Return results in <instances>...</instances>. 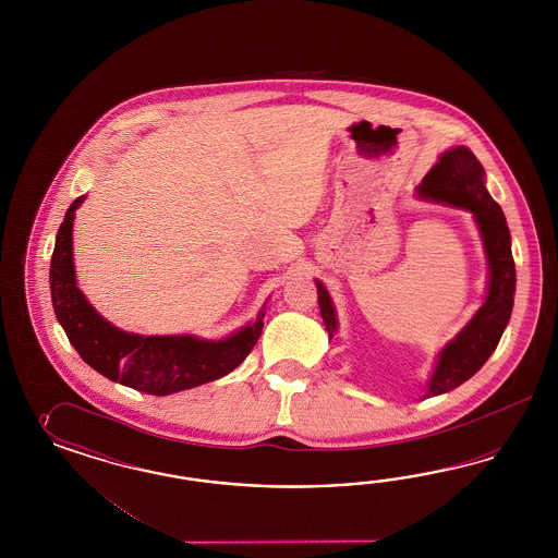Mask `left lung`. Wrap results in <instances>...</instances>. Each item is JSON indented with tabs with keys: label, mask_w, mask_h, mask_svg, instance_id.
Instances as JSON below:
<instances>
[{
	"label": "left lung",
	"mask_w": 558,
	"mask_h": 558,
	"mask_svg": "<svg viewBox=\"0 0 558 558\" xmlns=\"http://www.w3.org/2000/svg\"><path fill=\"white\" fill-rule=\"evenodd\" d=\"M417 196L432 203L452 204L473 213L489 262L487 299L469 325L439 352L436 371L427 383V392L423 395L425 399L457 389L466 383L495 352L513 308L515 264L504 210L490 198L485 187V169L473 151L466 147H454L441 153L438 163L429 169V173L417 186ZM315 284L323 323L331 339L338 329L336 306L331 303L327 288L319 280H315Z\"/></svg>",
	"instance_id": "8db88e82"
}]
</instances>
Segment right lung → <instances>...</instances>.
<instances>
[{
  "label": "right lung",
  "mask_w": 558,
  "mask_h": 558,
  "mask_svg": "<svg viewBox=\"0 0 558 558\" xmlns=\"http://www.w3.org/2000/svg\"><path fill=\"white\" fill-rule=\"evenodd\" d=\"M85 196L75 198L57 231L51 257V299L71 345L101 376L124 387L166 397L201 387L235 371L264 329V306L255 322L227 339L126 333L85 301L75 282L73 219Z\"/></svg>",
  "instance_id": "right-lung-1"
}]
</instances>
